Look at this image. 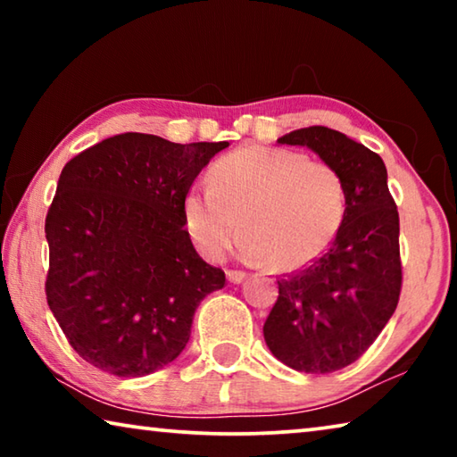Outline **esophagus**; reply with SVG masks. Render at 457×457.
<instances>
[{
  "instance_id": "esophagus-1",
  "label": "esophagus",
  "mask_w": 457,
  "mask_h": 457,
  "mask_svg": "<svg viewBox=\"0 0 457 457\" xmlns=\"http://www.w3.org/2000/svg\"><path fill=\"white\" fill-rule=\"evenodd\" d=\"M226 276L231 284H239L245 280V272H242V270H228Z\"/></svg>"
}]
</instances>
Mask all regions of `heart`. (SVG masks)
<instances>
[{
  "mask_svg": "<svg viewBox=\"0 0 457 457\" xmlns=\"http://www.w3.org/2000/svg\"><path fill=\"white\" fill-rule=\"evenodd\" d=\"M212 185L183 201L185 226L210 260L226 256L242 226L247 258L298 270L328 250L345 221L343 177L296 151L242 146L215 161Z\"/></svg>",
  "mask_w": 457,
  "mask_h": 457,
  "instance_id": "1",
  "label": "heart"
}]
</instances>
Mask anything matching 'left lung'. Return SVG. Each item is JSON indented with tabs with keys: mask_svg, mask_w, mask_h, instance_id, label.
<instances>
[{
	"mask_svg": "<svg viewBox=\"0 0 457 457\" xmlns=\"http://www.w3.org/2000/svg\"><path fill=\"white\" fill-rule=\"evenodd\" d=\"M278 143L312 149L346 187L335 242L312 264L280 276L264 322L266 345L278 361L324 375L357 361L395 312L403 282L399 212L383 159L365 145L328 127L292 130Z\"/></svg>",
	"mask_w": 457,
	"mask_h": 457,
	"instance_id": "8db88e82",
	"label": "left lung"
}]
</instances>
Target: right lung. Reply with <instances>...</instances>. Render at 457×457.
Returning <instances> with one entry per match:
<instances>
[{
    "label": "right lung",
    "instance_id": "obj_1",
    "mask_svg": "<svg viewBox=\"0 0 457 457\" xmlns=\"http://www.w3.org/2000/svg\"><path fill=\"white\" fill-rule=\"evenodd\" d=\"M220 143L125 133L62 169L46 215V298L92 367L145 377L179 357L195 308L226 274L199 258L183 201Z\"/></svg>",
    "mask_w": 457,
    "mask_h": 457
}]
</instances>
